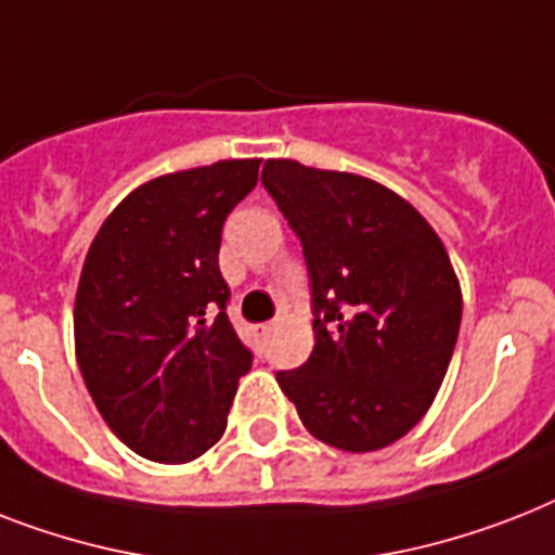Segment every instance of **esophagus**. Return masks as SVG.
I'll use <instances>...</instances> for the list:
<instances>
[{
    "mask_svg": "<svg viewBox=\"0 0 555 555\" xmlns=\"http://www.w3.org/2000/svg\"><path fill=\"white\" fill-rule=\"evenodd\" d=\"M270 331H273V324L264 322V324H254V336L256 341H264L270 336Z\"/></svg>",
    "mask_w": 555,
    "mask_h": 555,
    "instance_id": "34e87169",
    "label": "esophagus"
}]
</instances>
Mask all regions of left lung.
<instances>
[{
  "label": "left lung",
  "instance_id": "1",
  "mask_svg": "<svg viewBox=\"0 0 555 555\" xmlns=\"http://www.w3.org/2000/svg\"><path fill=\"white\" fill-rule=\"evenodd\" d=\"M262 184L301 242L317 336L279 387L324 444L387 448L434 404L456 348L448 250L416 207L364 176L268 159Z\"/></svg>",
  "mask_w": 555,
  "mask_h": 555
}]
</instances>
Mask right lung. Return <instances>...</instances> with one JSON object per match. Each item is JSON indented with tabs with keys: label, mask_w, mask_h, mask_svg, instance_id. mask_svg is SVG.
<instances>
[{
	"label": "right lung",
	"mask_w": 555,
	"mask_h": 555,
	"mask_svg": "<svg viewBox=\"0 0 555 555\" xmlns=\"http://www.w3.org/2000/svg\"><path fill=\"white\" fill-rule=\"evenodd\" d=\"M259 159L151 179L99 228L76 291V362L107 427L139 456L182 465L222 439L254 353L228 319L224 219Z\"/></svg>",
	"instance_id": "obj_1"
}]
</instances>
